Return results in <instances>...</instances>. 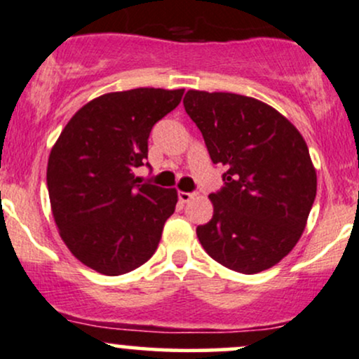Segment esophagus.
<instances>
[{
	"instance_id": "obj_1",
	"label": "esophagus",
	"mask_w": 359,
	"mask_h": 359,
	"mask_svg": "<svg viewBox=\"0 0 359 359\" xmlns=\"http://www.w3.org/2000/svg\"><path fill=\"white\" fill-rule=\"evenodd\" d=\"M195 196H196L195 193H187V191H180L178 193V198H180L181 203H188V201L195 198Z\"/></svg>"
}]
</instances>
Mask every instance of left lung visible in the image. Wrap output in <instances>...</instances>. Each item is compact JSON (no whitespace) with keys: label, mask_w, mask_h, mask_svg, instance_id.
I'll list each match as a JSON object with an SVG mask.
<instances>
[{"label":"left lung","mask_w":359,"mask_h":359,"mask_svg":"<svg viewBox=\"0 0 359 359\" xmlns=\"http://www.w3.org/2000/svg\"><path fill=\"white\" fill-rule=\"evenodd\" d=\"M183 104L213 164L227 169L222 190L208 196L210 222L196 227L200 244L232 271L275 266L299 243L316 200L317 175L304 137L251 96L190 90Z\"/></svg>","instance_id":"8db88e82"}]
</instances>
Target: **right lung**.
Segmentation results:
<instances>
[{
  "mask_svg": "<svg viewBox=\"0 0 359 359\" xmlns=\"http://www.w3.org/2000/svg\"><path fill=\"white\" fill-rule=\"evenodd\" d=\"M184 90L137 88L98 96L60 132L47 164L52 215L64 244L107 276L142 266L178 201L175 188L142 183L152 127Z\"/></svg>",
  "mask_w": 359,
  "mask_h": 359,
  "instance_id": "1",
  "label": "right lung"
}]
</instances>
